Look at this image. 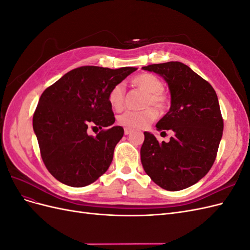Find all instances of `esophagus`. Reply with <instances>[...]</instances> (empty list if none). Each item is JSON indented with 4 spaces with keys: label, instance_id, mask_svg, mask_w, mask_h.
<instances>
[{
    "label": "esophagus",
    "instance_id": "esophagus-1",
    "mask_svg": "<svg viewBox=\"0 0 250 250\" xmlns=\"http://www.w3.org/2000/svg\"><path fill=\"white\" fill-rule=\"evenodd\" d=\"M124 132H125V134H130V133L132 132V130L130 129V128H127V127H125Z\"/></svg>",
    "mask_w": 250,
    "mask_h": 250
}]
</instances>
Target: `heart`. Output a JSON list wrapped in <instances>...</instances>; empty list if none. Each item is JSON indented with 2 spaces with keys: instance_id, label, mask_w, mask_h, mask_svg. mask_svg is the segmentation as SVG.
Here are the masks:
<instances>
[{
  "instance_id": "obj_1",
  "label": "heart",
  "mask_w": 250,
  "mask_h": 250,
  "mask_svg": "<svg viewBox=\"0 0 250 250\" xmlns=\"http://www.w3.org/2000/svg\"><path fill=\"white\" fill-rule=\"evenodd\" d=\"M131 83L147 93L145 106L154 105L158 109H164L168 103V97L163 92V83L155 75L142 73L131 79ZM125 99V88L122 83H118L108 93V102L112 108L121 109ZM157 111L154 107L143 110H125L118 118L119 123L130 129H139L150 124L156 119Z\"/></svg>"
}]
</instances>
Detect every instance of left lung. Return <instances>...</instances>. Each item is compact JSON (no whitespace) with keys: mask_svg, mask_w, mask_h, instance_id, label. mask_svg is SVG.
I'll use <instances>...</instances> for the list:
<instances>
[{"mask_svg":"<svg viewBox=\"0 0 250 250\" xmlns=\"http://www.w3.org/2000/svg\"><path fill=\"white\" fill-rule=\"evenodd\" d=\"M143 70L158 74L168 83L171 107L156 129L173 131L168 143L144 132L143 168L165 190H184L206 176L216 160L223 133L217 94L207 80L179 62L150 64Z\"/></svg>","mask_w":250,"mask_h":250,"instance_id":"1","label":"left lung"}]
</instances>
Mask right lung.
I'll list each match as a JSON object with an SVG mask.
<instances>
[{
    "instance_id": "obj_1",
    "label": "right lung",
    "mask_w": 250,
    "mask_h": 250,
    "mask_svg": "<svg viewBox=\"0 0 250 250\" xmlns=\"http://www.w3.org/2000/svg\"><path fill=\"white\" fill-rule=\"evenodd\" d=\"M135 67L84 65L66 73L44 89L33 115L42 162L58 181L81 188L107 171L124 129L115 123L109 90ZM109 126L93 137L89 126Z\"/></svg>"
}]
</instances>
